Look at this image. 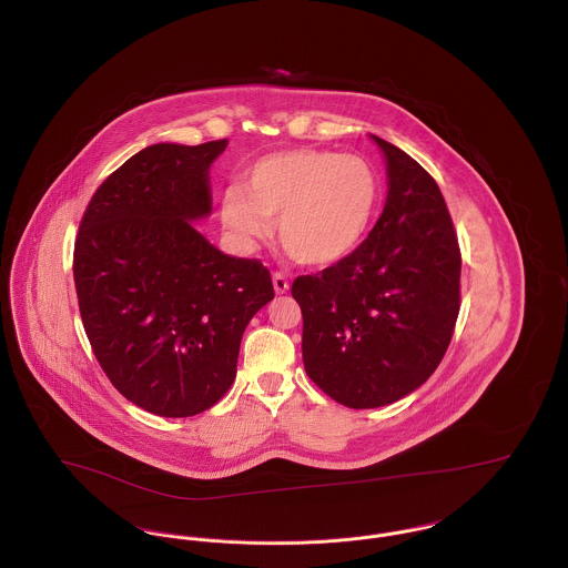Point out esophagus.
I'll use <instances>...</instances> for the list:
<instances>
[{
    "instance_id": "obj_1",
    "label": "esophagus",
    "mask_w": 568,
    "mask_h": 568,
    "mask_svg": "<svg viewBox=\"0 0 568 568\" xmlns=\"http://www.w3.org/2000/svg\"><path fill=\"white\" fill-rule=\"evenodd\" d=\"M273 288H275V293H280V295L288 291V280H286L284 273H280V271L273 273Z\"/></svg>"
}]
</instances>
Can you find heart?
<instances>
[{
	"instance_id": "obj_1",
	"label": "heart",
	"mask_w": 568,
	"mask_h": 568,
	"mask_svg": "<svg viewBox=\"0 0 568 568\" xmlns=\"http://www.w3.org/2000/svg\"><path fill=\"white\" fill-rule=\"evenodd\" d=\"M381 201V179L363 155L293 149L244 170L243 185L221 199L223 225L243 244L271 232L300 262L327 266L365 239Z\"/></svg>"
}]
</instances>
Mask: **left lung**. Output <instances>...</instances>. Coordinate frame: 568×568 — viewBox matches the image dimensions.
<instances>
[{
    "mask_svg": "<svg viewBox=\"0 0 568 568\" xmlns=\"http://www.w3.org/2000/svg\"><path fill=\"white\" fill-rule=\"evenodd\" d=\"M385 210L349 255L293 282L311 381L338 405H392L442 363L459 315L462 251L435 179L398 146Z\"/></svg>",
    "mask_w": 568,
    "mask_h": 568,
    "instance_id": "8db88e82",
    "label": "left lung"
}]
</instances>
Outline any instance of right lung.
Listing matches in <instances>:
<instances>
[{
	"label": "right lung",
	"mask_w": 568,
	"mask_h": 568,
	"mask_svg": "<svg viewBox=\"0 0 568 568\" xmlns=\"http://www.w3.org/2000/svg\"><path fill=\"white\" fill-rule=\"evenodd\" d=\"M227 140L155 144L93 192L74 244L82 325L111 385L162 417L216 405L251 317L275 297L268 268L207 243L210 165Z\"/></svg>",
	"instance_id": "obj_1"
}]
</instances>
